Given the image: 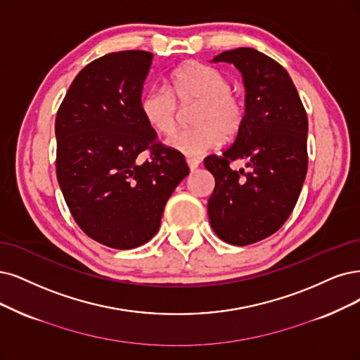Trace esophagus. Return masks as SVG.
Listing matches in <instances>:
<instances>
[{"instance_id": "obj_1", "label": "esophagus", "mask_w": 360, "mask_h": 360, "mask_svg": "<svg viewBox=\"0 0 360 360\" xmlns=\"http://www.w3.org/2000/svg\"><path fill=\"white\" fill-rule=\"evenodd\" d=\"M187 165H188L190 170H195L198 167V165H200V162H198L197 158H187Z\"/></svg>"}]
</instances>
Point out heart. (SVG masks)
Here are the masks:
<instances>
[{
  "instance_id": "heart-1",
  "label": "heart",
  "mask_w": 360,
  "mask_h": 360,
  "mask_svg": "<svg viewBox=\"0 0 360 360\" xmlns=\"http://www.w3.org/2000/svg\"><path fill=\"white\" fill-rule=\"evenodd\" d=\"M179 103L198 102L193 123L195 127L179 130L166 141L170 150L185 157H200L234 138L242 130L245 108L231 91L230 79L214 66L193 62L175 71L170 90L153 86L139 99V110L150 127L169 135L176 127Z\"/></svg>"
}]
</instances>
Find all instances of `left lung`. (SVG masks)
Wrapping results in <instances>:
<instances>
[{
	"mask_svg": "<svg viewBox=\"0 0 360 360\" xmlns=\"http://www.w3.org/2000/svg\"><path fill=\"white\" fill-rule=\"evenodd\" d=\"M212 62L233 63L245 84V122L221 157L205 167L215 178L207 202L212 230L236 246L271 236L294 210L307 173V114L286 70L264 53L240 47ZM248 159L252 170L233 171L229 162Z\"/></svg>",
	"mask_w": 360,
	"mask_h": 360,
	"instance_id": "8db88e82",
	"label": "left lung"
}]
</instances>
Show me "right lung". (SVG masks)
<instances>
[{
	"mask_svg": "<svg viewBox=\"0 0 360 360\" xmlns=\"http://www.w3.org/2000/svg\"><path fill=\"white\" fill-rule=\"evenodd\" d=\"M153 53L124 50L90 62L74 78L56 115V173L65 202L89 237L112 249L157 234L166 202L190 169L157 142L141 110ZM145 149L152 158L143 164Z\"/></svg>",
	"mask_w": 360,
	"mask_h": 360,
	"instance_id": "right-lung-1",
	"label": "right lung"
}]
</instances>
